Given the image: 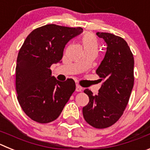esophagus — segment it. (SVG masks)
I'll return each mask as SVG.
<instances>
[{"label": "esophagus", "mask_w": 150, "mask_h": 150, "mask_svg": "<svg viewBox=\"0 0 150 150\" xmlns=\"http://www.w3.org/2000/svg\"><path fill=\"white\" fill-rule=\"evenodd\" d=\"M82 90H83V88H82L80 86H79V85H76V91H81Z\"/></svg>", "instance_id": "obj_1"}]
</instances>
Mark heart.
Returning a JSON list of instances; mask_svg holds the SVG:
<instances>
[{
    "label": "heart",
    "mask_w": 150,
    "mask_h": 150,
    "mask_svg": "<svg viewBox=\"0 0 150 150\" xmlns=\"http://www.w3.org/2000/svg\"><path fill=\"white\" fill-rule=\"evenodd\" d=\"M81 41L85 51H94L98 52V43L93 34L89 33L84 34L82 38Z\"/></svg>",
    "instance_id": "obj_1"
}]
</instances>
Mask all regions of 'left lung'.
Returning <instances> with one entry per match:
<instances>
[{
  "instance_id": "left-lung-1",
  "label": "left lung",
  "mask_w": 150,
  "mask_h": 150,
  "mask_svg": "<svg viewBox=\"0 0 150 150\" xmlns=\"http://www.w3.org/2000/svg\"><path fill=\"white\" fill-rule=\"evenodd\" d=\"M107 43V52L96 73L102 81L98 94L84 92L89 102L83 108L87 123L96 128L111 126L122 115L134 86V57L126 41L110 33H97Z\"/></svg>"
}]
</instances>
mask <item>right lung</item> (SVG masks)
<instances>
[{"label":"right lung","instance_id":"obj_1","mask_svg":"<svg viewBox=\"0 0 150 150\" xmlns=\"http://www.w3.org/2000/svg\"><path fill=\"white\" fill-rule=\"evenodd\" d=\"M83 31L79 27L46 25L34 29L21 47L16 67L17 99L34 121L56 120L76 89L74 79L59 81L50 67L61 62L65 45Z\"/></svg>","mask_w":150,"mask_h":150}]
</instances>
